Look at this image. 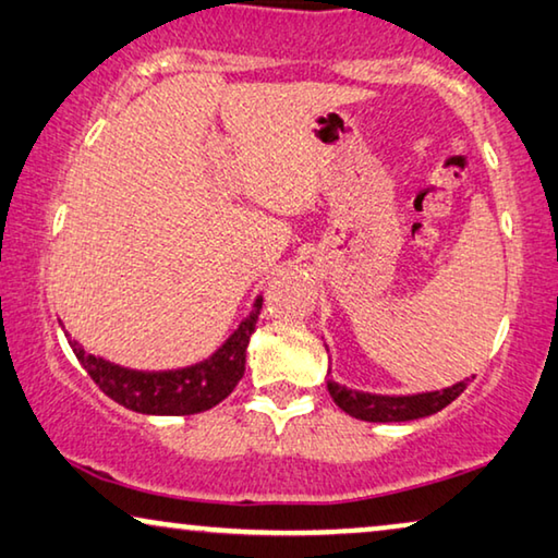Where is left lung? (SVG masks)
Instances as JSON below:
<instances>
[{"label": "left lung", "instance_id": "1", "mask_svg": "<svg viewBox=\"0 0 558 558\" xmlns=\"http://www.w3.org/2000/svg\"><path fill=\"white\" fill-rule=\"evenodd\" d=\"M468 381L452 384L442 391H427V395H412V397H381V395H366V391H354L328 379V391H331L333 402L341 407L351 417L364 422H410L427 417L445 410L447 404L454 402L462 391H465Z\"/></svg>", "mask_w": 558, "mask_h": 558}]
</instances>
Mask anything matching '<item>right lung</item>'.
Here are the masks:
<instances>
[{"mask_svg":"<svg viewBox=\"0 0 558 558\" xmlns=\"http://www.w3.org/2000/svg\"><path fill=\"white\" fill-rule=\"evenodd\" d=\"M263 298H257L253 313L242 320L217 354L207 361L174 368V372H133L111 361L93 356L81 343L70 339L77 361H81L98 389L123 404L125 410L141 414H197L222 402L245 374V354L250 336L260 316Z\"/></svg>","mask_w":558,"mask_h":558,"instance_id":"add662e5","label":"right lung"}]
</instances>
